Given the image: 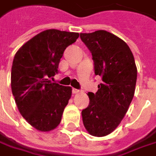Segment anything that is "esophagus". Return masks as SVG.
<instances>
[{
    "label": "esophagus",
    "mask_w": 156,
    "mask_h": 156,
    "mask_svg": "<svg viewBox=\"0 0 156 156\" xmlns=\"http://www.w3.org/2000/svg\"><path fill=\"white\" fill-rule=\"evenodd\" d=\"M72 93L73 94H78V93H80V90H78L76 88H72Z\"/></svg>",
    "instance_id": "obj_1"
}]
</instances>
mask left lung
Segmentation results:
<instances>
[{
  "label": "left lung",
  "instance_id": "left-lung-1",
  "mask_svg": "<svg viewBox=\"0 0 156 156\" xmlns=\"http://www.w3.org/2000/svg\"><path fill=\"white\" fill-rule=\"evenodd\" d=\"M81 41L92 53L95 76L102 82L98 91L89 92V105L82 110V121L89 134L112 133L127 112L134 97L137 70L127 44L104 30L80 33Z\"/></svg>",
  "mask_w": 156,
  "mask_h": 156
}]
</instances>
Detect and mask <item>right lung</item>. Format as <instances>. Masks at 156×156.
Returning <instances> with one entry per match:
<instances>
[{
	"label": "right lung",
	"instance_id": "obj_1",
	"mask_svg": "<svg viewBox=\"0 0 156 156\" xmlns=\"http://www.w3.org/2000/svg\"><path fill=\"white\" fill-rule=\"evenodd\" d=\"M78 32L50 29L27 41L16 52L11 71L12 95L23 118L34 128L50 131L60 124L72 89L51 82L65 49Z\"/></svg>",
	"mask_w": 156,
	"mask_h": 156
}]
</instances>
